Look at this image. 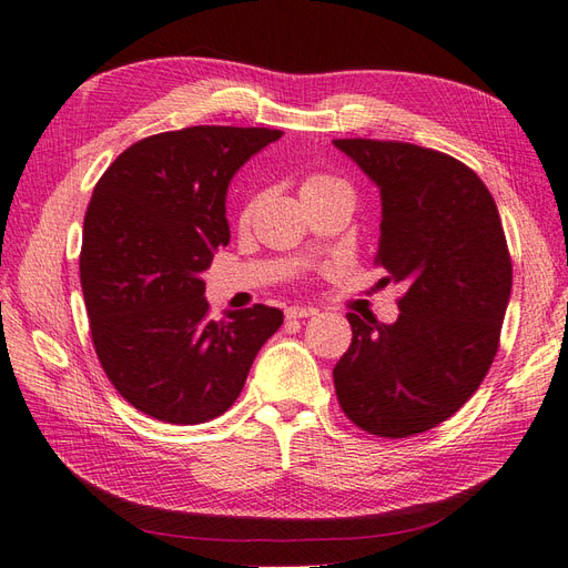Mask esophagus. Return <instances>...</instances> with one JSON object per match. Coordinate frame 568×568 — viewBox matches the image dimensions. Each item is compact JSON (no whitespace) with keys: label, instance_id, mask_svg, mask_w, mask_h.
Instances as JSON below:
<instances>
[{"label":"esophagus","instance_id":"34e87169","mask_svg":"<svg viewBox=\"0 0 568 568\" xmlns=\"http://www.w3.org/2000/svg\"><path fill=\"white\" fill-rule=\"evenodd\" d=\"M315 313H317L315 308H303V305H291V308H286V320L311 317V315H315Z\"/></svg>","mask_w":568,"mask_h":568}]
</instances>
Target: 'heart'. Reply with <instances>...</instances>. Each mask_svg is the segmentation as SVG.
Masks as SVG:
<instances>
[{
    "label": "heart",
    "mask_w": 568,
    "mask_h": 568,
    "mask_svg": "<svg viewBox=\"0 0 568 568\" xmlns=\"http://www.w3.org/2000/svg\"><path fill=\"white\" fill-rule=\"evenodd\" d=\"M329 191H348V186L342 179L329 176V174H320V172H313L301 181V197H303V201H305V197L322 195V193H329ZM257 203H260V195H253L251 201L246 203V207L241 210V222H248L253 217Z\"/></svg>",
    "instance_id": "obj_1"
}]
</instances>
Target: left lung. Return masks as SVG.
<instances>
[{"instance_id":"8db88e82","label":"left lung","mask_w":568,"mask_h":568,"mask_svg":"<svg viewBox=\"0 0 568 568\" xmlns=\"http://www.w3.org/2000/svg\"><path fill=\"white\" fill-rule=\"evenodd\" d=\"M334 145L377 183L375 263L406 286L392 325L346 315L354 339L334 389L361 430L402 439L452 418L480 387L499 348L511 255L495 197L464 162L398 141Z\"/></svg>"}]
</instances>
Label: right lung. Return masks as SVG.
<instances>
[{"label": "right lung", "mask_w": 568, "mask_h": 568, "mask_svg": "<svg viewBox=\"0 0 568 568\" xmlns=\"http://www.w3.org/2000/svg\"><path fill=\"white\" fill-rule=\"evenodd\" d=\"M277 129L191 126L133 143L106 166L83 222L81 286L95 354L148 416L197 425L232 406L280 308L212 320L203 272L229 243V181Z\"/></svg>", "instance_id": "1"}]
</instances>
